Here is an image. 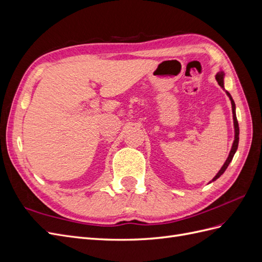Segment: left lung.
<instances>
[{"mask_svg":"<svg viewBox=\"0 0 262 262\" xmlns=\"http://www.w3.org/2000/svg\"><path fill=\"white\" fill-rule=\"evenodd\" d=\"M215 78H216V81H217L219 85L222 87V89H223V90L225 91V89H224V72H223V71H220V72L215 75ZM225 93H226V95L228 96L229 100H231V104H232L233 120H234V133H235V136H234V142H233V145H232V148H231V152H229V154H228L227 160L225 161L224 165L222 166V168L219 170V172L216 173V175L214 176V178L210 181V184H211L212 181H215L217 178H220L222 175H223L224 171H225L226 168L228 167L229 163H231L232 160H233V157H234V155H235V153H236V150H237V147H238V142H239V126H238V121H237V118H236V106H235V102H234V100H233V98H232V96H231V94H229L227 91H225Z\"/></svg>","mask_w":262,"mask_h":262,"instance_id":"1","label":"left lung"}]
</instances>
